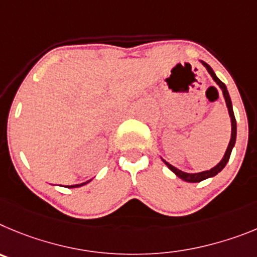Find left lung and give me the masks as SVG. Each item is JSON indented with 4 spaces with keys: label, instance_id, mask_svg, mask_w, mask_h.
<instances>
[{
    "label": "left lung",
    "instance_id": "8db88e82",
    "mask_svg": "<svg viewBox=\"0 0 257 257\" xmlns=\"http://www.w3.org/2000/svg\"><path fill=\"white\" fill-rule=\"evenodd\" d=\"M201 62H202V65L207 69V71H209V74L212 77L214 82L216 83L219 87H220L221 92H223V96H224V98H225L226 107H228V112H229V116H230V123H232V134H230L229 145H228V147H226V151H225V154H224V157L221 159L220 163H219L218 165L214 166V168H211L210 170H205V172H201V173H184V172H182V170H179V169L175 168V166H173L172 164H169V163H166L165 160H163L164 163H165V165L168 166V168L170 169V170H172V172L174 173V174L177 175L178 178L186 180V182H188V183H197V182L205 180V179H207V178L215 177V175L218 174V173H220L221 170L225 168L226 163L229 161L230 154H232V150H233V147H234V145H235V137H237V123H235V117H234V112H233L232 101H230V97H229V93H228V89H226L225 84H224V83L221 82V80L219 79L218 77H216V74L214 73V70L211 69V66L207 65L206 62H203V61H201Z\"/></svg>",
    "mask_w": 257,
    "mask_h": 257
}]
</instances>
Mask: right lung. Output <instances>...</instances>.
<instances>
[{"label": "right lung", "instance_id": "obj_1", "mask_svg": "<svg viewBox=\"0 0 257 257\" xmlns=\"http://www.w3.org/2000/svg\"><path fill=\"white\" fill-rule=\"evenodd\" d=\"M88 182H91V180H87V182H84V183H80V184H74V186H68L69 188H77V187H82L84 186V184H87Z\"/></svg>", "mask_w": 257, "mask_h": 257}]
</instances>
